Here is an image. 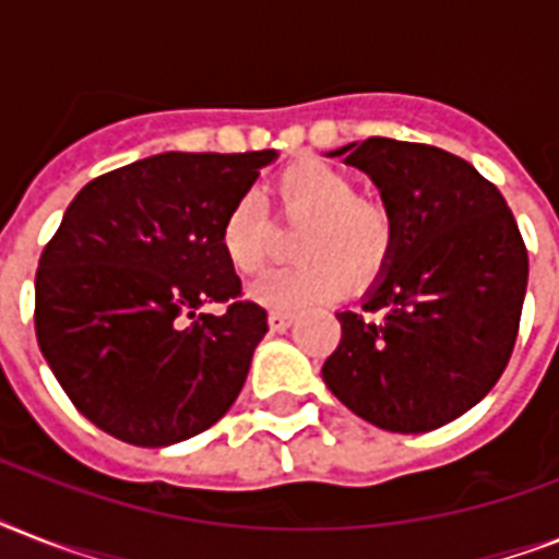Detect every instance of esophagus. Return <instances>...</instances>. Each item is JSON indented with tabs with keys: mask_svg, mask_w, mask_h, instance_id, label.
<instances>
[{
	"mask_svg": "<svg viewBox=\"0 0 559 559\" xmlns=\"http://www.w3.org/2000/svg\"><path fill=\"white\" fill-rule=\"evenodd\" d=\"M289 324H293V313H284V310H272V313H270L272 331H287Z\"/></svg>",
	"mask_w": 559,
	"mask_h": 559,
	"instance_id": "34e87169",
	"label": "esophagus"
}]
</instances>
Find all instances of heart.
Listing matches in <instances>:
<instances>
[{"label":"heart","mask_w":559,"mask_h":559,"mask_svg":"<svg viewBox=\"0 0 559 559\" xmlns=\"http://www.w3.org/2000/svg\"><path fill=\"white\" fill-rule=\"evenodd\" d=\"M284 217L305 223L296 237L301 263L270 272L252 298L272 310H305L366 287L389 266L397 246V217L380 193L357 191L348 170L324 159H298L272 182ZM219 246L240 275L270 261L272 226L254 197H240L219 226Z\"/></svg>","instance_id":"b5f03b06"}]
</instances>
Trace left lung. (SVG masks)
Returning <instances> with one entry per match:
<instances>
[{"instance_id":"obj_1","label":"left lung","mask_w":559,"mask_h":559,"mask_svg":"<svg viewBox=\"0 0 559 559\" xmlns=\"http://www.w3.org/2000/svg\"><path fill=\"white\" fill-rule=\"evenodd\" d=\"M331 156L380 188L397 246L362 313H336L324 385L380 429L432 432L476 406L511 359L528 287L520 228L499 188L441 147L373 135Z\"/></svg>"}]
</instances>
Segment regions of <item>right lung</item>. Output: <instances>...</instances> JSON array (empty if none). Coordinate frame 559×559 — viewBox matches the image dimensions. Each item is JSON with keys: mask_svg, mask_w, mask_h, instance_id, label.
<instances>
[{"mask_svg": "<svg viewBox=\"0 0 559 559\" xmlns=\"http://www.w3.org/2000/svg\"><path fill=\"white\" fill-rule=\"evenodd\" d=\"M275 151L159 153L92 179L39 258L34 328L74 408L118 441L205 432L243 389L266 310L240 301L219 246ZM228 304L223 317L195 316Z\"/></svg>", "mask_w": 559, "mask_h": 559, "instance_id": "1", "label": "right lung"}]
</instances>
